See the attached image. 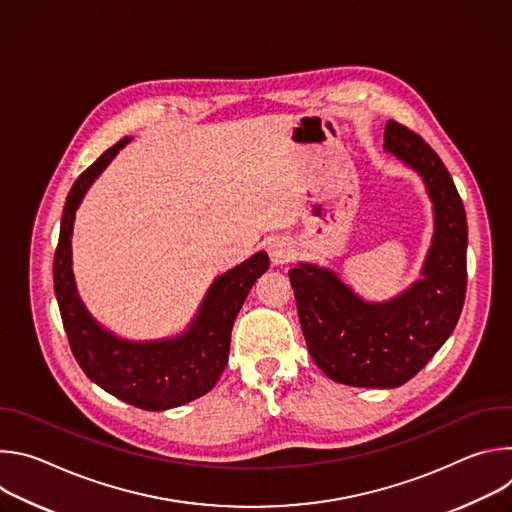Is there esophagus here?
Segmentation results:
<instances>
[{
  "instance_id": "1",
  "label": "esophagus",
  "mask_w": 512,
  "mask_h": 512,
  "mask_svg": "<svg viewBox=\"0 0 512 512\" xmlns=\"http://www.w3.org/2000/svg\"><path fill=\"white\" fill-rule=\"evenodd\" d=\"M269 259L273 265H285L294 259V249L285 239H273L269 243Z\"/></svg>"
}]
</instances>
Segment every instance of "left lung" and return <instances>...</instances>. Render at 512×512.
<instances>
[{"instance_id": "obj_1", "label": "left lung", "mask_w": 512, "mask_h": 512, "mask_svg": "<svg viewBox=\"0 0 512 512\" xmlns=\"http://www.w3.org/2000/svg\"><path fill=\"white\" fill-rule=\"evenodd\" d=\"M385 150L417 170L435 210L423 279L387 304H367L328 269H289L314 362L332 381L393 389L415 377L454 332L466 298L468 225L456 184L431 145L399 121L385 125Z\"/></svg>"}]
</instances>
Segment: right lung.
Here are the masks:
<instances>
[{
  "label": "right lung",
  "mask_w": 512,
  "mask_h": 512,
  "mask_svg": "<svg viewBox=\"0 0 512 512\" xmlns=\"http://www.w3.org/2000/svg\"><path fill=\"white\" fill-rule=\"evenodd\" d=\"M129 141L123 137L72 184L54 251V291L72 354L85 375L113 397L145 409L164 411L206 395L223 375L235 318L253 287L267 271L269 257L259 251L245 263L216 277L190 330L174 340L127 342L105 332L77 296L70 271V233L75 210L91 182Z\"/></svg>",
  "instance_id": "obj_1"
}]
</instances>
